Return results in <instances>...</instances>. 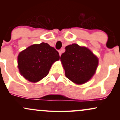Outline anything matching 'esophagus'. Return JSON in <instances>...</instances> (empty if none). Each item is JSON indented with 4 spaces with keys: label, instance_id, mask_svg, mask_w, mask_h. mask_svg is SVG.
<instances>
[{
    "label": "esophagus",
    "instance_id": "1",
    "mask_svg": "<svg viewBox=\"0 0 120 120\" xmlns=\"http://www.w3.org/2000/svg\"><path fill=\"white\" fill-rule=\"evenodd\" d=\"M59 55L61 56V50H59Z\"/></svg>",
    "mask_w": 120,
    "mask_h": 120
}]
</instances>
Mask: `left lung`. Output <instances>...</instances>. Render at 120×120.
<instances>
[{"label": "left lung", "mask_w": 120, "mask_h": 120, "mask_svg": "<svg viewBox=\"0 0 120 120\" xmlns=\"http://www.w3.org/2000/svg\"><path fill=\"white\" fill-rule=\"evenodd\" d=\"M60 60L65 76L74 83L81 85L89 81L95 73L99 60L89 49L72 44L65 47Z\"/></svg>", "instance_id": "8db88e82"}]
</instances>
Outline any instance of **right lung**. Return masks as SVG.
Wrapping results in <instances>:
<instances>
[{"label": "right lung", "mask_w": 120, "mask_h": 120, "mask_svg": "<svg viewBox=\"0 0 120 120\" xmlns=\"http://www.w3.org/2000/svg\"><path fill=\"white\" fill-rule=\"evenodd\" d=\"M59 59V52L42 42L31 45L19 53L18 68L26 79L35 83L47 76L53 63Z\"/></svg>", "instance_id": "obj_1"}]
</instances>
